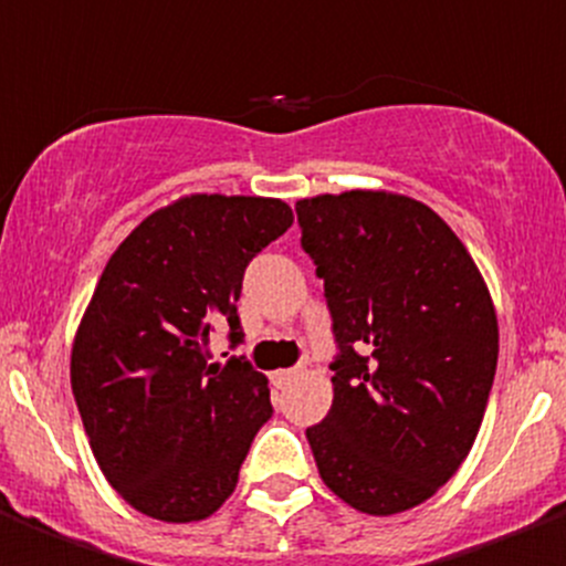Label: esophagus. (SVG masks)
I'll list each match as a JSON object with an SVG mask.
<instances>
[{
    "mask_svg": "<svg viewBox=\"0 0 566 566\" xmlns=\"http://www.w3.org/2000/svg\"><path fill=\"white\" fill-rule=\"evenodd\" d=\"M294 374H297V371H294V368H283V371H274L272 374V382L277 385V388H286V385L294 379Z\"/></svg>",
    "mask_w": 566,
    "mask_h": 566,
    "instance_id": "obj_1",
    "label": "esophagus"
}]
</instances>
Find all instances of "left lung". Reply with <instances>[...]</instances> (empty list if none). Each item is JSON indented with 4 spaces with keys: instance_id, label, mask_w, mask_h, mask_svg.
Returning <instances> with one entry per match:
<instances>
[{
    "instance_id": "8db88e82",
    "label": "left lung",
    "mask_w": 566,
    "mask_h": 566,
    "mask_svg": "<svg viewBox=\"0 0 566 566\" xmlns=\"http://www.w3.org/2000/svg\"><path fill=\"white\" fill-rule=\"evenodd\" d=\"M294 209L337 339L332 411L306 439L332 493L394 516L473 448L496 377V308L462 240L413 198L352 189Z\"/></svg>"
}]
</instances>
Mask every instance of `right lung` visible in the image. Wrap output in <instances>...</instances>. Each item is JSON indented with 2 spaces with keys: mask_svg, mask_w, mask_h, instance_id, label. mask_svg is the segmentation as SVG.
Returning <instances> with one entry per match:
<instances>
[{
  "mask_svg": "<svg viewBox=\"0 0 566 566\" xmlns=\"http://www.w3.org/2000/svg\"><path fill=\"white\" fill-rule=\"evenodd\" d=\"M277 198L187 195L127 234L104 266L70 357L98 468L138 513L184 524L232 496L269 379L243 357L207 363L209 334L243 339L249 260L292 227Z\"/></svg>",
  "mask_w": 566,
  "mask_h": 566,
  "instance_id": "1",
  "label": "right lung"
}]
</instances>
